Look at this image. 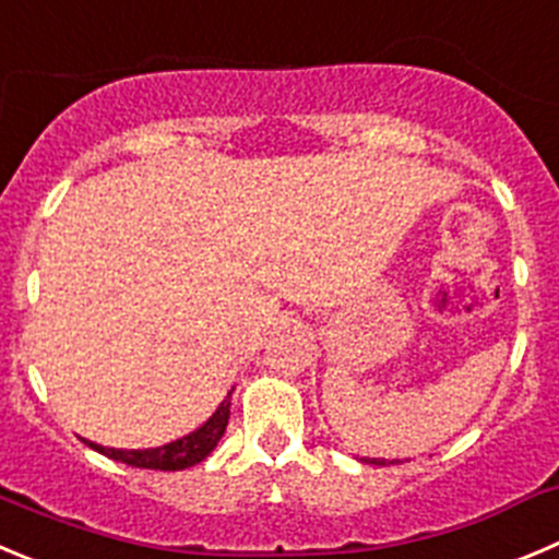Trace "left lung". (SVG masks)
Listing matches in <instances>:
<instances>
[{"instance_id":"1","label":"left lung","mask_w":559,"mask_h":559,"mask_svg":"<svg viewBox=\"0 0 559 559\" xmlns=\"http://www.w3.org/2000/svg\"><path fill=\"white\" fill-rule=\"evenodd\" d=\"M369 463H374V466H385V463H389V461H380V457H372V461H369ZM391 463H400V461H391Z\"/></svg>"}]
</instances>
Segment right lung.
<instances>
[{
    "mask_svg": "<svg viewBox=\"0 0 559 559\" xmlns=\"http://www.w3.org/2000/svg\"><path fill=\"white\" fill-rule=\"evenodd\" d=\"M231 394L221 403V408L212 414V419L206 421L203 427H198L195 432L190 436L179 438V441H170L165 447H156V450H112V447H102V444H87L93 447L102 455L112 457L118 463H127V466H138V468H159V472H179V468H190L195 463H201L209 452L215 450L217 441L223 438L228 425V414H231Z\"/></svg>",
    "mask_w": 559,
    "mask_h": 559,
    "instance_id": "obj_1",
    "label": "right lung"
}]
</instances>
